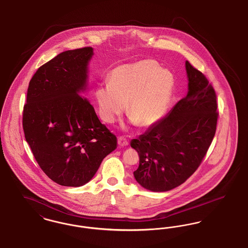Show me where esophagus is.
I'll return each instance as SVG.
<instances>
[{
    "mask_svg": "<svg viewBox=\"0 0 248 248\" xmlns=\"http://www.w3.org/2000/svg\"><path fill=\"white\" fill-rule=\"evenodd\" d=\"M118 143L119 146H127L129 144V141L124 136H120L118 137Z\"/></svg>",
    "mask_w": 248,
    "mask_h": 248,
    "instance_id": "34e87169",
    "label": "esophagus"
}]
</instances>
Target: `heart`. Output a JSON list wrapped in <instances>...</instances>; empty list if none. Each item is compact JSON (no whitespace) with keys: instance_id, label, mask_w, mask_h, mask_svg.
<instances>
[{"instance_id":"obj_1","label":"heart","mask_w":248,"mask_h":248,"mask_svg":"<svg viewBox=\"0 0 248 248\" xmlns=\"http://www.w3.org/2000/svg\"><path fill=\"white\" fill-rule=\"evenodd\" d=\"M173 75L152 60L118 66L109 83L94 92L101 118L114 122L126 109L132 124L147 128L157 123L168 110L174 90Z\"/></svg>"}]
</instances>
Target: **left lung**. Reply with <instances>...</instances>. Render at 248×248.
Masks as SVG:
<instances>
[{"label":"left lung","mask_w":248,"mask_h":248,"mask_svg":"<svg viewBox=\"0 0 248 248\" xmlns=\"http://www.w3.org/2000/svg\"><path fill=\"white\" fill-rule=\"evenodd\" d=\"M186 71V96L165 118L130 142L140 157L134 178L143 188L154 192L170 190L191 176L216 133V92L202 73L187 61Z\"/></svg>","instance_id":"8db88e82"}]
</instances>
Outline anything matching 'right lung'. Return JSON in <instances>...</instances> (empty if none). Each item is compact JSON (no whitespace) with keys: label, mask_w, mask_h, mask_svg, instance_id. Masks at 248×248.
Here are the masks:
<instances>
[{"label":"right lung","mask_w":248,"mask_h":248,"mask_svg":"<svg viewBox=\"0 0 248 248\" xmlns=\"http://www.w3.org/2000/svg\"><path fill=\"white\" fill-rule=\"evenodd\" d=\"M92 47L59 54L31 79L23 109L25 139L43 171L64 186L90 182L117 137L87 98Z\"/></svg>","instance_id":"1"}]
</instances>
